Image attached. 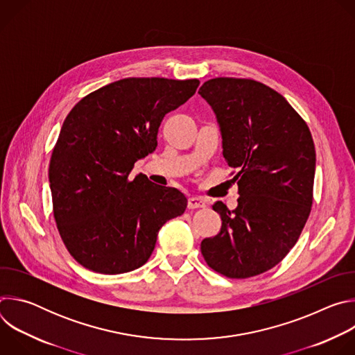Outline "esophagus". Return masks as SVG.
I'll list each match as a JSON object with an SVG mask.
<instances>
[{
  "label": "esophagus",
  "mask_w": 355,
  "mask_h": 355,
  "mask_svg": "<svg viewBox=\"0 0 355 355\" xmlns=\"http://www.w3.org/2000/svg\"><path fill=\"white\" fill-rule=\"evenodd\" d=\"M188 208L189 209H198V208H207V200L199 196H191L188 199Z\"/></svg>",
  "instance_id": "34e87169"
}]
</instances>
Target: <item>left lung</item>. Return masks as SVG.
Masks as SVG:
<instances>
[{
    "label": "left lung",
    "mask_w": 355,
    "mask_h": 355,
    "mask_svg": "<svg viewBox=\"0 0 355 355\" xmlns=\"http://www.w3.org/2000/svg\"><path fill=\"white\" fill-rule=\"evenodd\" d=\"M198 94L216 115L240 195L234 211L214 205L222 227L202 240V256L229 278L263 274L288 254L309 218L316 168L311 130L281 94L254 80L218 77Z\"/></svg>",
    "instance_id": "8db88e82"
}]
</instances>
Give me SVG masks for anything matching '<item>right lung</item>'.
<instances>
[{"label":"right lung","instance_id":"1","mask_svg":"<svg viewBox=\"0 0 355 355\" xmlns=\"http://www.w3.org/2000/svg\"><path fill=\"white\" fill-rule=\"evenodd\" d=\"M198 85L196 78H123L84 96L64 119L49 181L59 233L83 267L110 275L141 267L162 226L184 214L181 191L129 174L156 150L166 114Z\"/></svg>","mask_w":355,"mask_h":355}]
</instances>
